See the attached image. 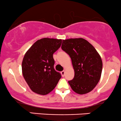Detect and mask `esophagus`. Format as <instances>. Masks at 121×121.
<instances>
[{
	"instance_id": "1",
	"label": "esophagus",
	"mask_w": 121,
	"mask_h": 121,
	"mask_svg": "<svg viewBox=\"0 0 121 121\" xmlns=\"http://www.w3.org/2000/svg\"><path fill=\"white\" fill-rule=\"evenodd\" d=\"M65 70H62V72H61V75H62V77H64V75H65Z\"/></svg>"
}]
</instances>
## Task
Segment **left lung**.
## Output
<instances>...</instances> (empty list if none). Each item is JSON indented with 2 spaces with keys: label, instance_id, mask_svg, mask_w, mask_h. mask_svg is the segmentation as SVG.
I'll use <instances>...</instances> for the list:
<instances>
[{
  "label": "left lung",
  "instance_id": "1",
  "mask_svg": "<svg viewBox=\"0 0 121 121\" xmlns=\"http://www.w3.org/2000/svg\"><path fill=\"white\" fill-rule=\"evenodd\" d=\"M61 49L72 60L74 77L68 81L73 91L79 94L87 93L100 80L102 60L96 49L82 38L62 40Z\"/></svg>",
  "mask_w": 121,
  "mask_h": 121
}]
</instances>
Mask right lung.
<instances>
[{
	"label": "right lung",
	"mask_w": 121,
	"mask_h": 121,
	"mask_svg": "<svg viewBox=\"0 0 121 121\" xmlns=\"http://www.w3.org/2000/svg\"><path fill=\"white\" fill-rule=\"evenodd\" d=\"M62 40L43 38L37 40L25 54L22 62L23 77L36 93L46 95L54 89L61 75L54 68L53 55Z\"/></svg>",
	"instance_id": "add662e5"
}]
</instances>
